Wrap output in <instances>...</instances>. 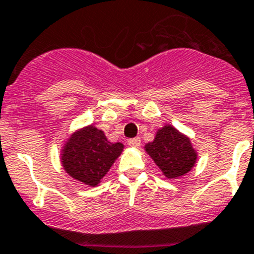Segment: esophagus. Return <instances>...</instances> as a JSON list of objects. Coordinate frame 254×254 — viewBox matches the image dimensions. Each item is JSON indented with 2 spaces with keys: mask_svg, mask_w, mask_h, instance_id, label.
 <instances>
[{
  "mask_svg": "<svg viewBox=\"0 0 254 254\" xmlns=\"http://www.w3.org/2000/svg\"><path fill=\"white\" fill-rule=\"evenodd\" d=\"M127 143H128V146H131V147H139L141 146V138H139V137L129 138L128 141H127Z\"/></svg>",
  "mask_w": 254,
  "mask_h": 254,
  "instance_id": "34e87169",
  "label": "esophagus"
}]
</instances>
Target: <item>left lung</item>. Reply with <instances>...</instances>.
Listing matches in <instances>:
<instances>
[{"mask_svg": "<svg viewBox=\"0 0 254 254\" xmlns=\"http://www.w3.org/2000/svg\"><path fill=\"white\" fill-rule=\"evenodd\" d=\"M146 151L167 178L180 177L194 166L195 154L190 139L181 134L172 126H166L157 132Z\"/></svg>", "mask_w": 254, "mask_h": 254, "instance_id": "8db88e82", "label": "left lung"}]
</instances>
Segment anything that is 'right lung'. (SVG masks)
<instances>
[{"instance_id": "add662e5", "label": "right lung", "mask_w": 254, "mask_h": 254, "mask_svg": "<svg viewBox=\"0 0 254 254\" xmlns=\"http://www.w3.org/2000/svg\"><path fill=\"white\" fill-rule=\"evenodd\" d=\"M123 149L122 143H111L105 133L93 126L69 138L62 154L66 172L88 186L98 185Z\"/></svg>"}]
</instances>
